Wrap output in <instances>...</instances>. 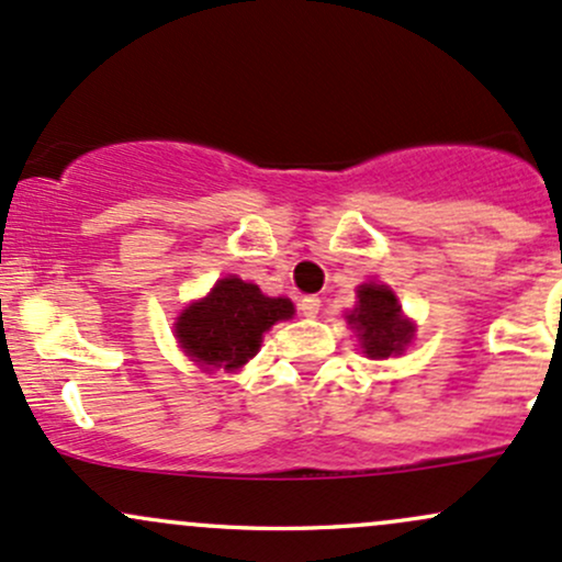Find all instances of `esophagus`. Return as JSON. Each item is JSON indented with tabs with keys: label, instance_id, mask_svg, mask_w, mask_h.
I'll list each match as a JSON object with an SVG mask.
<instances>
[{
	"label": "esophagus",
	"instance_id": "obj_1",
	"mask_svg": "<svg viewBox=\"0 0 562 562\" xmlns=\"http://www.w3.org/2000/svg\"><path fill=\"white\" fill-rule=\"evenodd\" d=\"M321 299L317 296H304L301 299V304H299V310H301V315L304 317H315L317 312H321Z\"/></svg>",
	"mask_w": 562,
	"mask_h": 562
}]
</instances>
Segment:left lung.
Wrapping results in <instances>:
<instances>
[{
	"instance_id": "8db88e82",
	"label": "left lung",
	"mask_w": 562,
	"mask_h": 562,
	"mask_svg": "<svg viewBox=\"0 0 562 562\" xmlns=\"http://www.w3.org/2000/svg\"><path fill=\"white\" fill-rule=\"evenodd\" d=\"M350 323L358 328L363 352L369 358H387L409 345L412 323L401 317V306L385 285H360L358 306L350 315Z\"/></svg>"
}]
</instances>
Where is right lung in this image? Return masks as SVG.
<instances>
[{"mask_svg":"<svg viewBox=\"0 0 562 562\" xmlns=\"http://www.w3.org/2000/svg\"><path fill=\"white\" fill-rule=\"evenodd\" d=\"M291 315L288 299H269L252 282L226 277L210 296L182 312L175 330L180 347L196 363L234 371L256 356L266 330Z\"/></svg>","mask_w":562,"mask_h":562,"instance_id":"right-lung-1","label":"right lung"}]
</instances>
